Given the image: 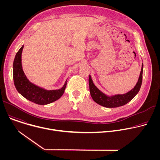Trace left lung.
<instances>
[{
	"mask_svg": "<svg viewBox=\"0 0 160 160\" xmlns=\"http://www.w3.org/2000/svg\"><path fill=\"white\" fill-rule=\"evenodd\" d=\"M143 66L144 65L142 63L138 81L134 87L127 93L122 94L107 95L104 94L95 85L92 77L90 75H89L88 84L91 97L96 103L105 108H117L127 104L138 94L141 88L142 82Z\"/></svg>",
	"mask_w": 160,
	"mask_h": 160,
	"instance_id": "8db88e82",
	"label": "left lung"
}]
</instances>
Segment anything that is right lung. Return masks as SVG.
Listing matches in <instances>:
<instances>
[{
	"mask_svg": "<svg viewBox=\"0 0 160 160\" xmlns=\"http://www.w3.org/2000/svg\"><path fill=\"white\" fill-rule=\"evenodd\" d=\"M24 45L16 53L13 62V80L18 92L27 99L35 104L45 105L59 99L64 94L67 80L59 89L47 90L31 82L25 75L21 62V54Z\"/></svg>",
	"mask_w": 160,
	"mask_h": 160,
	"instance_id": "1",
	"label": "right lung"
}]
</instances>
